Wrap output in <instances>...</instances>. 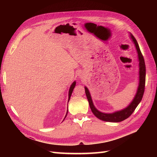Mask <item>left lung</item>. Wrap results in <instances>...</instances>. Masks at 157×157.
<instances>
[{
	"instance_id": "obj_1",
	"label": "left lung",
	"mask_w": 157,
	"mask_h": 157,
	"mask_svg": "<svg viewBox=\"0 0 157 157\" xmlns=\"http://www.w3.org/2000/svg\"><path fill=\"white\" fill-rule=\"evenodd\" d=\"M130 38L132 40L133 43L134 44L136 49L137 53V57H138L139 61V83L138 86L136 91V94L134 99H132L131 103L124 109L120 111H115L111 113H106L99 111L94 106L92 99L90 95L89 90L86 86H84L85 93H86L88 101L89 102L90 107L94 115L96 116L99 119L105 122H118L123 121L129 117L133 112L134 111L137 106L141 101L142 98L144 96V90H145V65L144 57L142 56L140 48L139 47L138 43L131 33H130Z\"/></svg>"
}]
</instances>
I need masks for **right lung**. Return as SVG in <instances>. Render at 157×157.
I'll return each mask as SVG.
<instances>
[{"mask_svg":"<svg viewBox=\"0 0 157 157\" xmlns=\"http://www.w3.org/2000/svg\"><path fill=\"white\" fill-rule=\"evenodd\" d=\"M75 85H76V81H74V82L72 83V84L71 85L70 88H69V99H68V102H69V101L70 98H71V94H72V92H73V89H74V88H75ZM67 113H68V109H67V114H66V115H65V118H64V119L65 118L66 116H67Z\"/></svg>","mask_w":157,"mask_h":157,"instance_id":"right-lung-1","label":"right lung"}]
</instances>
